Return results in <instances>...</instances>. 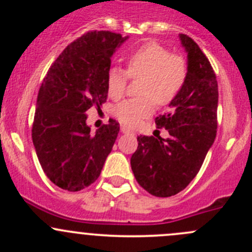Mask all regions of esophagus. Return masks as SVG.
Segmentation results:
<instances>
[{
  "mask_svg": "<svg viewBox=\"0 0 252 252\" xmlns=\"http://www.w3.org/2000/svg\"><path fill=\"white\" fill-rule=\"evenodd\" d=\"M121 131H122V133H123V134H134V131H131L130 129L126 128V126H122Z\"/></svg>",
  "mask_w": 252,
  "mask_h": 252,
  "instance_id": "obj_1",
  "label": "esophagus"
}]
</instances>
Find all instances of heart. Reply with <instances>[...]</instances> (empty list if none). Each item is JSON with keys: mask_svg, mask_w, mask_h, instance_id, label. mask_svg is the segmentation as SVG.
Listing matches in <instances>:
<instances>
[{"mask_svg": "<svg viewBox=\"0 0 252 252\" xmlns=\"http://www.w3.org/2000/svg\"><path fill=\"white\" fill-rule=\"evenodd\" d=\"M128 73L142 77L139 94L141 96L122 101L114 108V116L126 126H136L152 114L156 102L168 105L182 90L188 75L187 62L179 55L156 41L145 42L126 58ZM128 74L118 67L107 72L106 85L112 98H119L126 91Z\"/></svg>", "mask_w": 252, "mask_h": 252, "instance_id": "1", "label": "heart"}]
</instances>
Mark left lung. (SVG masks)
Segmentation results:
<instances>
[{
	"label": "left lung",
	"mask_w": 252,
	"mask_h": 252,
	"mask_svg": "<svg viewBox=\"0 0 252 252\" xmlns=\"http://www.w3.org/2000/svg\"><path fill=\"white\" fill-rule=\"evenodd\" d=\"M188 55V75L169 112L155 119L169 136H138L130 158L140 187L154 196L168 197L189 185L201 168L217 133L218 85L216 74L196 42L179 34Z\"/></svg>",
	"instance_id": "left-lung-1"
}]
</instances>
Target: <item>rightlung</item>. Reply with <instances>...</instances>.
Masks as SVG:
<instances>
[{
    "label": "right lung",
    "instance_id": "add662e5",
    "mask_svg": "<svg viewBox=\"0 0 252 252\" xmlns=\"http://www.w3.org/2000/svg\"><path fill=\"white\" fill-rule=\"evenodd\" d=\"M129 36L90 32L68 45L53 62L36 101L32 144L48 179L61 189L79 191L100 177L119 133L108 124L91 133L86 111L107 100L106 78L113 53Z\"/></svg>",
    "mask_w": 252,
    "mask_h": 252
}]
</instances>
